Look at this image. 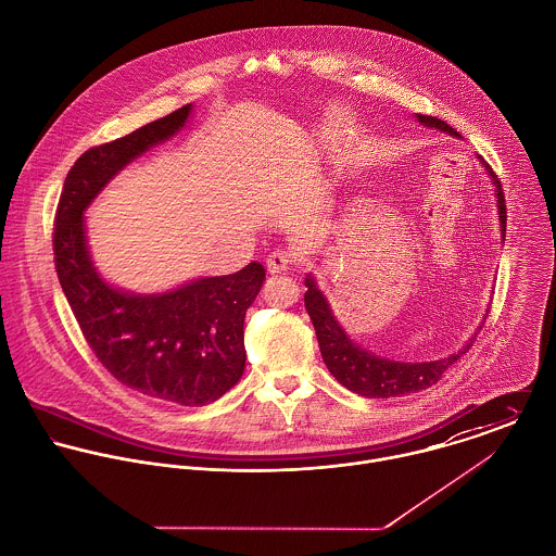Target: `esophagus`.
<instances>
[{"mask_svg": "<svg viewBox=\"0 0 556 556\" xmlns=\"http://www.w3.org/2000/svg\"><path fill=\"white\" fill-rule=\"evenodd\" d=\"M293 263H295V256H293L289 250H282V248L274 250V252L267 256V269H269V274H282V271L291 269Z\"/></svg>", "mask_w": 556, "mask_h": 556, "instance_id": "obj_1", "label": "esophagus"}]
</instances>
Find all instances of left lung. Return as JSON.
Masks as SVG:
<instances>
[{"mask_svg": "<svg viewBox=\"0 0 556 556\" xmlns=\"http://www.w3.org/2000/svg\"><path fill=\"white\" fill-rule=\"evenodd\" d=\"M417 119L430 128H439L443 132L456 135V130L445 124L439 117L432 115H417ZM458 137V135H456ZM496 184V199H498V220H501V231H505L507 225V210H505V197L501 190V184L496 181V175L488 170ZM505 238V236H503ZM306 295L304 304L311 315V320L317 331L318 346L323 362L327 370L336 377L340 386L346 390L366 397H396L415 394L421 390L432 388L441 375L456 362L460 359L471 346L476 336L463 346L458 353L439 359V362H426V364H402V362H390L383 359L349 340V336L342 331V327L336 323V318L329 311V304L325 302L323 293L318 291L317 285L313 278H306Z\"/></svg>", "mask_w": 556, "mask_h": 556, "instance_id": "1", "label": "left lung"}]
</instances>
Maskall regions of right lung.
I'll return each mask as SVG.
<instances>
[{"instance_id":"add662e5","label":"right lung","mask_w":556,"mask_h":556,"mask_svg":"<svg viewBox=\"0 0 556 556\" xmlns=\"http://www.w3.org/2000/svg\"><path fill=\"white\" fill-rule=\"evenodd\" d=\"M190 104L139 130L96 146L68 170L55 212L53 252L64 295L98 362L122 386L184 406L225 396L243 375V317L265 280L250 263L238 274L201 278L164 295L109 287L85 245L83 212L130 160L175 135Z\"/></svg>"}]
</instances>
